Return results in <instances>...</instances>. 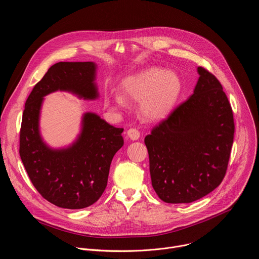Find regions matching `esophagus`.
I'll return each mask as SVG.
<instances>
[{"instance_id":"1","label":"esophagus","mask_w":259,"mask_h":259,"mask_svg":"<svg viewBox=\"0 0 259 259\" xmlns=\"http://www.w3.org/2000/svg\"><path fill=\"white\" fill-rule=\"evenodd\" d=\"M127 135H128V137L131 140H137L139 138V136H140V133H139L138 130H136L134 128H131V129H129L127 131Z\"/></svg>"}]
</instances>
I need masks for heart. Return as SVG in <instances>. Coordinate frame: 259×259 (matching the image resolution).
<instances>
[{
    "instance_id": "obj_1",
    "label": "heart",
    "mask_w": 259,
    "mask_h": 259,
    "mask_svg": "<svg viewBox=\"0 0 259 259\" xmlns=\"http://www.w3.org/2000/svg\"><path fill=\"white\" fill-rule=\"evenodd\" d=\"M127 98L140 101L139 112L147 122H160L173 112L182 93V80L177 72L161 67H149L126 77L121 84ZM113 109H125L128 101L121 93L105 97Z\"/></svg>"
}]
</instances>
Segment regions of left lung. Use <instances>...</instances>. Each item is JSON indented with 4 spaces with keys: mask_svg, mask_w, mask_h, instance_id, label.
Wrapping results in <instances>:
<instances>
[{
    "mask_svg": "<svg viewBox=\"0 0 259 259\" xmlns=\"http://www.w3.org/2000/svg\"><path fill=\"white\" fill-rule=\"evenodd\" d=\"M193 94L146 135L152 186L171 204L195 202L223 181L235 124L223 86L205 68Z\"/></svg>",
    "mask_w": 259,
    "mask_h": 259,
    "instance_id": "obj_1",
    "label": "left lung"
}]
</instances>
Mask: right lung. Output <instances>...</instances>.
Listing matches in <instances>:
<instances>
[{
	"label": "right lung",
	"instance_id": "1",
	"mask_svg": "<svg viewBox=\"0 0 259 259\" xmlns=\"http://www.w3.org/2000/svg\"><path fill=\"white\" fill-rule=\"evenodd\" d=\"M96 73L93 61L55 63L25 102L19 155L36 191L60 208L82 209L94 204L106 188L110 163L124 144V129L109 125L92 112L83 114L80 133L66 146L52 147L41 134L45 96L62 91L96 100Z\"/></svg>",
	"mask_w": 259,
	"mask_h": 259
}]
</instances>
